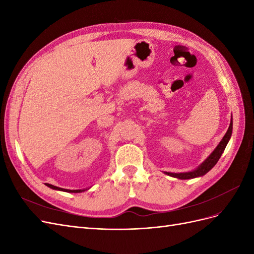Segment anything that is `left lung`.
<instances>
[{
  "mask_svg": "<svg viewBox=\"0 0 254 254\" xmlns=\"http://www.w3.org/2000/svg\"><path fill=\"white\" fill-rule=\"evenodd\" d=\"M232 126H233V123L231 120V123H230V126L227 130V133L225 134V136L222 137V140L220 141V143L218 144V146L216 148L214 149V151L211 153L204 162L199 166L197 170L193 171V172H189V173H180V174H175V173H166L167 175H170L172 177H175V178H178V179H191V178H196V177H200L205 175L207 172L214 167V165L218 162L219 158L221 157L222 152H224L226 146L230 140V137H231L232 134Z\"/></svg>",
  "mask_w": 254,
  "mask_h": 254,
  "instance_id": "1",
  "label": "left lung"
}]
</instances>
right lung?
<instances>
[{
  "instance_id": "right-lung-1",
  "label": "right lung",
  "mask_w": 254,
  "mask_h": 254,
  "mask_svg": "<svg viewBox=\"0 0 254 254\" xmlns=\"http://www.w3.org/2000/svg\"><path fill=\"white\" fill-rule=\"evenodd\" d=\"M47 186L49 187V188H51V189H54V190H64V191H68V193H80V191H83V190H65V189H61V188H57V187H55V186H52V184H49V183H47Z\"/></svg>"
}]
</instances>
